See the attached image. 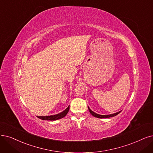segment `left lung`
I'll return each instance as SVG.
<instances>
[{"instance_id": "8db88e82", "label": "left lung", "mask_w": 153, "mask_h": 153, "mask_svg": "<svg viewBox=\"0 0 153 153\" xmlns=\"http://www.w3.org/2000/svg\"><path fill=\"white\" fill-rule=\"evenodd\" d=\"M88 109H89V111L90 112V114H91L93 116L95 117H97V118H110V117H115L116 115H117L118 114H120V113L122 111H118L117 113H115V114H110V115H100V114H97V113L94 112L93 111H92L91 109L89 108V107L88 106Z\"/></svg>"}]
</instances>
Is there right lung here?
Returning <instances> with one entry per match:
<instances>
[{
	"label": "right lung",
	"mask_w": 153,
	"mask_h": 153,
	"mask_svg": "<svg viewBox=\"0 0 153 153\" xmlns=\"http://www.w3.org/2000/svg\"><path fill=\"white\" fill-rule=\"evenodd\" d=\"M69 106H68L65 110L60 113V114L53 115H48V116H38L37 117L44 120H51V121L56 120L60 119V118H64L67 114V113L69 112Z\"/></svg>",
	"instance_id": "obj_1"
}]
</instances>
